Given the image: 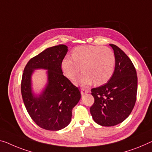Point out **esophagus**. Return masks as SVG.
<instances>
[{
  "label": "esophagus",
  "mask_w": 152,
  "mask_h": 152,
  "mask_svg": "<svg viewBox=\"0 0 152 152\" xmlns=\"http://www.w3.org/2000/svg\"><path fill=\"white\" fill-rule=\"evenodd\" d=\"M88 92H89V90L86 89V88H81V94H86V93H88Z\"/></svg>",
  "instance_id": "34e87169"
}]
</instances>
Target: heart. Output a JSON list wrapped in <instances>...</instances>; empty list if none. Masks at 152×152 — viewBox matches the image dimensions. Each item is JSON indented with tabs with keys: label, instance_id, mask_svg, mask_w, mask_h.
Returning <instances> with one entry per match:
<instances>
[{
	"label": "heart",
	"instance_id": "b5f03b06",
	"mask_svg": "<svg viewBox=\"0 0 152 152\" xmlns=\"http://www.w3.org/2000/svg\"><path fill=\"white\" fill-rule=\"evenodd\" d=\"M115 57L111 49L106 47L83 45L77 47L72 52V58H64L61 68L67 77L74 79L81 71L83 73L77 79L81 86L96 85L107 83L113 76Z\"/></svg>",
	"mask_w": 152,
	"mask_h": 152
}]
</instances>
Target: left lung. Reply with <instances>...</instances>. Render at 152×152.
<instances>
[{
	"label": "left lung",
	"mask_w": 152,
	"mask_h": 152,
	"mask_svg": "<svg viewBox=\"0 0 152 152\" xmlns=\"http://www.w3.org/2000/svg\"><path fill=\"white\" fill-rule=\"evenodd\" d=\"M115 57L114 73L108 82L91 90L94 98L90 111L94 122L102 126L122 122L131 113L137 100V75L128 56L110 44Z\"/></svg>",
	"instance_id": "left-lung-1"
}]
</instances>
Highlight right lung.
<instances>
[{
  "mask_svg": "<svg viewBox=\"0 0 152 152\" xmlns=\"http://www.w3.org/2000/svg\"><path fill=\"white\" fill-rule=\"evenodd\" d=\"M67 52L65 45L46 49L28 62L22 75L21 92L26 109L37 125L48 130H59L68 126L72 109L81 99L78 88L62 74L61 63ZM37 68L48 70V84L39 97L32 94L30 83L33 70Z\"/></svg>",
  "mask_w": 152,
  "mask_h": 152,
  "instance_id": "add662e5",
  "label": "right lung"
}]
</instances>
